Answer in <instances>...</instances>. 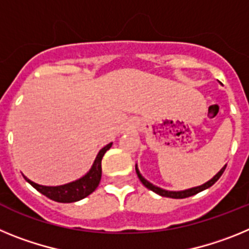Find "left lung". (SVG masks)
Here are the masks:
<instances>
[{
  "label": "left lung",
  "mask_w": 249,
  "mask_h": 249,
  "mask_svg": "<svg viewBox=\"0 0 249 249\" xmlns=\"http://www.w3.org/2000/svg\"><path fill=\"white\" fill-rule=\"evenodd\" d=\"M226 167H227V164L223 167V168L219 171L217 175L214 176V177L212 178V179H210L208 182H206L204 184H202V186H198V187H193V188H190V190H186V191H178V192H175V191H166V190H162V188H160V187H156L155 184H152L151 182H148L147 179H144L143 177H142V175L140 173V171H138L137 166H136V173H137L138 178H140V181L143 183L144 187H147L148 190L153 191V192H156L157 195L162 196V197H168V198H187V197H191V196H195L197 195L198 192H202V191L207 190V188H210L211 186H213V184L215 183V182L218 181L219 177H221L222 175H223L224 169H226Z\"/></svg>",
  "instance_id": "8db88e82"
}]
</instances>
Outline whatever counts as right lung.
I'll list each match as a JSON object with an SVG mask.
<instances>
[{"mask_svg":"<svg viewBox=\"0 0 249 249\" xmlns=\"http://www.w3.org/2000/svg\"><path fill=\"white\" fill-rule=\"evenodd\" d=\"M111 146L112 143H108L107 146L103 147L98 152L97 157L94 160L93 164H92L91 169L87 172V175H85L80 179H77V181L71 182V183L50 187L35 183V182L30 181L27 177H25V179L34 188H36L39 193H42L47 198L52 199L54 202H59V203H72V202L80 201V199H83L85 197L91 195L97 188L98 184H100L101 176H102L101 162H102V158L105 156V153L111 148Z\"/></svg>","mask_w":249,"mask_h":249,"instance_id":"right-lung-1","label":"right lung"}]
</instances>
